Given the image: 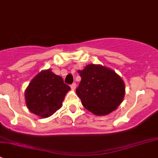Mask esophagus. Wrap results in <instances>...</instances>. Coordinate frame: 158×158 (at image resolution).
I'll list each match as a JSON object with an SVG mask.
<instances>
[{"label":"esophagus","mask_w":158,"mask_h":158,"mask_svg":"<svg viewBox=\"0 0 158 158\" xmlns=\"http://www.w3.org/2000/svg\"><path fill=\"white\" fill-rule=\"evenodd\" d=\"M70 87H71L72 90H75V89H76V83H73L70 85Z\"/></svg>","instance_id":"34e87169"}]
</instances>
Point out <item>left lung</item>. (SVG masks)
I'll list each match as a JSON object with an SVG mask.
<instances>
[{
    "mask_svg": "<svg viewBox=\"0 0 158 158\" xmlns=\"http://www.w3.org/2000/svg\"><path fill=\"white\" fill-rule=\"evenodd\" d=\"M79 73L82 79L76 94L90 112L107 115L123 102L125 82L113 69L99 64H89Z\"/></svg>",
    "mask_w": 158,
    "mask_h": 158,
    "instance_id": "obj_1",
    "label": "left lung"
}]
</instances>
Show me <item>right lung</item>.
I'll list each match as a JSON object with an SVG mask.
<instances>
[{
  "label": "right lung",
  "mask_w": 158,
  "mask_h": 158,
  "mask_svg": "<svg viewBox=\"0 0 158 158\" xmlns=\"http://www.w3.org/2000/svg\"><path fill=\"white\" fill-rule=\"evenodd\" d=\"M69 85L61 76L50 69L42 70L33 78L24 92L25 102L31 113L40 118H48L63 106Z\"/></svg>",
  "instance_id": "1"
}]
</instances>
